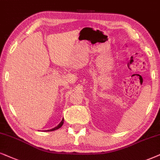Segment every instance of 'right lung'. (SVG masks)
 I'll return each instance as SVG.
<instances>
[{"label":"right lung","instance_id":"obj_1","mask_svg":"<svg viewBox=\"0 0 160 160\" xmlns=\"http://www.w3.org/2000/svg\"><path fill=\"white\" fill-rule=\"evenodd\" d=\"M63 121H64V119L62 118V120H61V122H60L59 124H58V125H57L56 127H54V128H52V129H50V130H46V131H54V130H57V129H59L60 127L62 126V124H63Z\"/></svg>","mask_w":160,"mask_h":160}]
</instances>
